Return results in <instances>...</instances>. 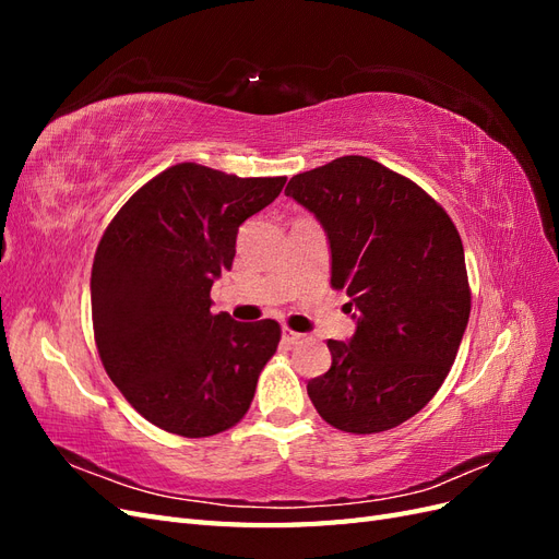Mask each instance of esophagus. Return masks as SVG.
I'll return each instance as SVG.
<instances>
[{"label":"esophagus","instance_id":"esophagus-1","mask_svg":"<svg viewBox=\"0 0 559 559\" xmlns=\"http://www.w3.org/2000/svg\"><path fill=\"white\" fill-rule=\"evenodd\" d=\"M302 341V333H296V331H292V329H282V343L284 345H298Z\"/></svg>","mask_w":559,"mask_h":559}]
</instances>
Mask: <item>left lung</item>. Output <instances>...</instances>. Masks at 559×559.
I'll use <instances>...</instances> for the list:
<instances>
[{"label":"left lung","instance_id":"8db88e82","mask_svg":"<svg viewBox=\"0 0 559 559\" xmlns=\"http://www.w3.org/2000/svg\"><path fill=\"white\" fill-rule=\"evenodd\" d=\"M284 193L324 226L331 286L347 292L357 319L349 343H326L331 368L308 396L341 431L394 429L441 389L466 331L460 233L425 189L366 156L296 175Z\"/></svg>","mask_w":559,"mask_h":559}]
</instances>
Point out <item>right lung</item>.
<instances>
[{
  "mask_svg": "<svg viewBox=\"0 0 559 559\" xmlns=\"http://www.w3.org/2000/svg\"><path fill=\"white\" fill-rule=\"evenodd\" d=\"M286 177H235L179 163L118 210L97 245L91 302L99 359L151 425L205 438L238 425L280 345L275 319L210 310L235 238Z\"/></svg>",
  "mask_w": 559,
  "mask_h": 559,
  "instance_id": "1",
  "label": "right lung"
}]
</instances>
